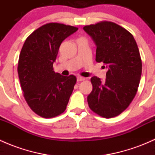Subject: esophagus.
<instances>
[{"mask_svg": "<svg viewBox=\"0 0 155 155\" xmlns=\"http://www.w3.org/2000/svg\"><path fill=\"white\" fill-rule=\"evenodd\" d=\"M85 78L82 77V76H78L77 77V82H81V81H84L85 80Z\"/></svg>", "mask_w": 155, "mask_h": 155, "instance_id": "1", "label": "esophagus"}]
</instances>
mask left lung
<instances>
[{"label": "left lung", "mask_w": 155, "mask_h": 155, "mask_svg": "<svg viewBox=\"0 0 155 155\" xmlns=\"http://www.w3.org/2000/svg\"><path fill=\"white\" fill-rule=\"evenodd\" d=\"M83 29L97 46L96 61L108 68L104 82L93 76L89 108L104 118H113L129 107L137 94L142 74V60L134 36L121 26L103 21ZM105 68V66H104Z\"/></svg>", "instance_id": "1"}]
</instances>
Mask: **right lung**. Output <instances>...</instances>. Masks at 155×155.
I'll use <instances>...</instances> for the list:
<instances>
[{"mask_svg":"<svg viewBox=\"0 0 155 155\" xmlns=\"http://www.w3.org/2000/svg\"><path fill=\"white\" fill-rule=\"evenodd\" d=\"M77 30L47 23L30 34L21 48L17 69L21 88L28 107L40 117L54 118L66 109L76 77L54 73L53 63L62 42Z\"/></svg>","mask_w":155,"mask_h":155,"instance_id":"obj_1","label":"right lung"}]
</instances>
